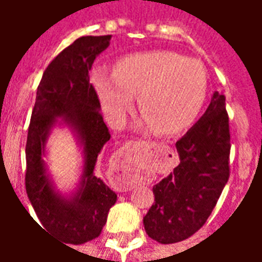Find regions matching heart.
<instances>
[{
	"label": "heart",
	"mask_w": 262,
	"mask_h": 262,
	"mask_svg": "<svg viewBox=\"0 0 262 262\" xmlns=\"http://www.w3.org/2000/svg\"><path fill=\"white\" fill-rule=\"evenodd\" d=\"M102 108L118 125L137 95V109L156 135H174L193 122L206 98L203 66L172 52H144L119 60L114 74H92Z\"/></svg>",
	"instance_id": "b5f03b06"
}]
</instances>
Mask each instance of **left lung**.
Segmentation results:
<instances>
[{
    "label": "left lung",
    "instance_id": "left-lung-1",
    "mask_svg": "<svg viewBox=\"0 0 262 262\" xmlns=\"http://www.w3.org/2000/svg\"><path fill=\"white\" fill-rule=\"evenodd\" d=\"M180 164L153 187L143 223L161 244L185 240L202 227L230 177V129L226 97L214 91L206 112L177 142Z\"/></svg>",
    "mask_w": 262,
    "mask_h": 262
}]
</instances>
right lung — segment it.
I'll return each instance as SVG.
<instances>
[{"instance_id":"right-lung-1","label":"right lung","mask_w":262,"mask_h":262,"mask_svg":"<svg viewBox=\"0 0 262 262\" xmlns=\"http://www.w3.org/2000/svg\"><path fill=\"white\" fill-rule=\"evenodd\" d=\"M111 37H78L50 61L37 86L28 129L26 193L43 227L67 244L97 238L118 198L94 176L98 156L111 135L99 111L97 91L90 82V70L95 57L109 46ZM57 117L71 125L84 144V176L80 191L71 200L54 193L41 160L48 130Z\"/></svg>"}]
</instances>
